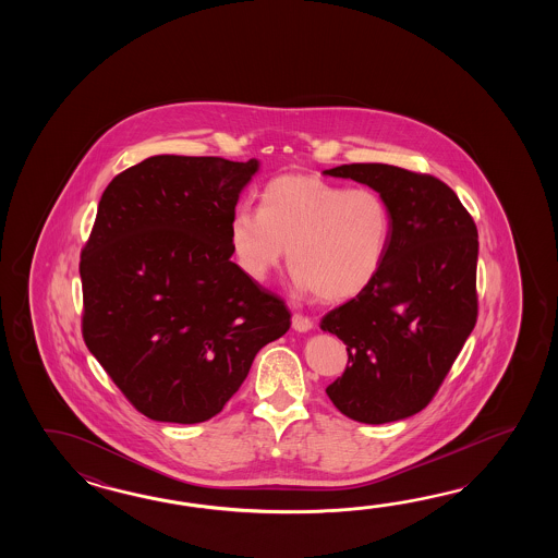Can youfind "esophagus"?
Masks as SVG:
<instances>
[{
  "mask_svg": "<svg viewBox=\"0 0 558 558\" xmlns=\"http://www.w3.org/2000/svg\"><path fill=\"white\" fill-rule=\"evenodd\" d=\"M293 329L299 332H307L311 327H313V320L307 315H301V313H295L293 315Z\"/></svg>",
  "mask_w": 558,
  "mask_h": 558,
  "instance_id": "obj_1",
  "label": "esophagus"
}]
</instances>
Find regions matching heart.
<instances>
[{
	"instance_id": "1",
	"label": "heart",
	"mask_w": 558,
	"mask_h": 558,
	"mask_svg": "<svg viewBox=\"0 0 558 558\" xmlns=\"http://www.w3.org/2000/svg\"><path fill=\"white\" fill-rule=\"evenodd\" d=\"M391 231V209L377 191L303 173L267 181L259 211L239 205L229 223L245 274L263 281L287 250L296 284L327 303L353 299L377 279Z\"/></svg>"
}]
</instances>
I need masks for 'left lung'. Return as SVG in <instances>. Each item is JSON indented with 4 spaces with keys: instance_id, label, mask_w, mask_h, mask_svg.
Segmentation results:
<instances>
[{
    "instance_id": "obj_1",
    "label": "left lung",
    "mask_w": 558,
    "mask_h": 558,
    "mask_svg": "<svg viewBox=\"0 0 558 558\" xmlns=\"http://www.w3.org/2000/svg\"><path fill=\"white\" fill-rule=\"evenodd\" d=\"M379 193L392 231L379 275L320 319L347 344V367L327 387L344 416L383 425L423 411L439 391L478 315V233L440 179L385 163L325 171Z\"/></svg>"
}]
</instances>
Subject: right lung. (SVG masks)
Here are the masks:
<instances>
[{
    "label": "right lung",
    "mask_w": 558,
    "mask_h": 558,
    "mask_svg": "<svg viewBox=\"0 0 558 558\" xmlns=\"http://www.w3.org/2000/svg\"><path fill=\"white\" fill-rule=\"evenodd\" d=\"M155 155L111 179L82 250L87 349L142 415L221 413L263 347L291 327L281 296L231 262L229 223L257 171Z\"/></svg>",
    "instance_id": "1"
}]
</instances>
